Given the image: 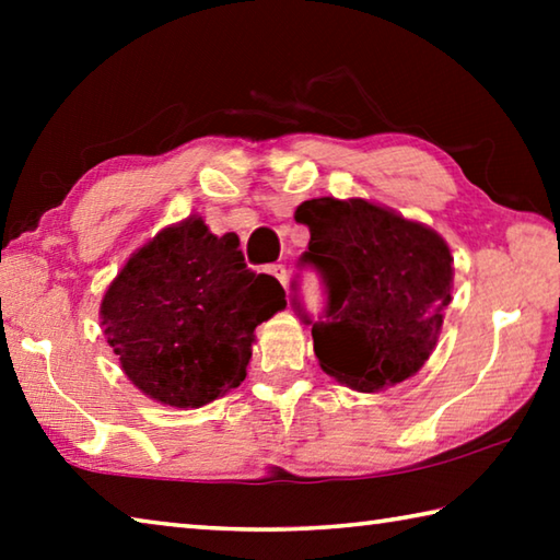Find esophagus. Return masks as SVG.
I'll list each match as a JSON object with an SVG mask.
<instances>
[{
    "label": "esophagus",
    "instance_id": "34e87169",
    "mask_svg": "<svg viewBox=\"0 0 560 560\" xmlns=\"http://www.w3.org/2000/svg\"><path fill=\"white\" fill-rule=\"evenodd\" d=\"M273 279H277L283 289H287V283H289V277H287V267H283V264H271V267L267 269Z\"/></svg>",
    "mask_w": 560,
    "mask_h": 560
}]
</instances>
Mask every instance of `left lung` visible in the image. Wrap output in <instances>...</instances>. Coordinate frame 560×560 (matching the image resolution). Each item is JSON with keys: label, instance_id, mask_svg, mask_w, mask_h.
<instances>
[{"label": "left lung", "instance_id": "8db88e82", "mask_svg": "<svg viewBox=\"0 0 560 560\" xmlns=\"http://www.w3.org/2000/svg\"><path fill=\"white\" fill-rule=\"evenodd\" d=\"M293 217L311 232L301 267H314L328 293L324 316H303L314 324L324 373L360 393L415 375L438 346L452 301L447 242L360 197L306 200Z\"/></svg>", "mask_w": 560, "mask_h": 560}]
</instances>
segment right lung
<instances>
[{"mask_svg": "<svg viewBox=\"0 0 560 560\" xmlns=\"http://www.w3.org/2000/svg\"><path fill=\"white\" fill-rule=\"evenodd\" d=\"M287 308L236 234L202 217L165 226L132 254L101 301V324L130 383L170 407H202L246 377L254 328Z\"/></svg>", "mask_w": 560, "mask_h": 560, "instance_id": "1", "label": "right lung"}]
</instances>
